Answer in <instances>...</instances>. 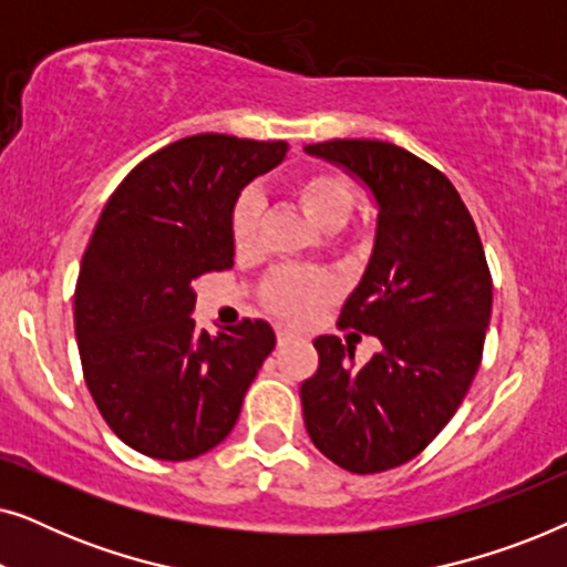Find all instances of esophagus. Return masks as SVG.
Returning a JSON list of instances; mask_svg holds the SVG:
<instances>
[{
  "instance_id": "esophagus-1",
  "label": "esophagus",
  "mask_w": 567,
  "mask_h": 567,
  "mask_svg": "<svg viewBox=\"0 0 567 567\" xmlns=\"http://www.w3.org/2000/svg\"><path fill=\"white\" fill-rule=\"evenodd\" d=\"M291 338H293V332H289V330H278V332H276V343H278V346H286Z\"/></svg>"
}]
</instances>
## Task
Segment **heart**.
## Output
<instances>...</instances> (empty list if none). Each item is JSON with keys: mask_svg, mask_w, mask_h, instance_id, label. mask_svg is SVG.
Here are the masks:
<instances>
[{"mask_svg": "<svg viewBox=\"0 0 567 567\" xmlns=\"http://www.w3.org/2000/svg\"><path fill=\"white\" fill-rule=\"evenodd\" d=\"M289 198L301 214L320 229L330 231L332 245L346 252H363L369 247V229L348 224L355 206L351 177L336 167H309L289 183ZM262 206L255 193H243L229 214V237L235 255L250 260L260 250ZM336 278L315 268L278 270L262 284V305L286 322H307L336 299Z\"/></svg>", "mask_w": 567, "mask_h": 567, "instance_id": "obj_1", "label": "heart"}]
</instances>
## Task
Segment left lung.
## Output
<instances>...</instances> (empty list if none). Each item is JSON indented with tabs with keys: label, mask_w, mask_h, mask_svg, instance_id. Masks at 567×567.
Returning a JSON list of instances; mask_svg holds the SVG:
<instances>
[{
	"label": "left lung",
	"mask_w": 567,
	"mask_h": 567,
	"mask_svg": "<svg viewBox=\"0 0 567 567\" xmlns=\"http://www.w3.org/2000/svg\"><path fill=\"white\" fill-rule=\"evenodd\" d=\"M305 150L359 177L379 206L374 252L338 328L377 336L382 351L355 367L351 346L320 336V367L299 392L312 444L338 467L374 475L421 454L462 405L483 361L493 278L441 169L377 138Z\"/></svg>",
	"instance_id": "1"
}]
</instances>
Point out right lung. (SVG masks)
Returning <instances> with one entry per match:
<instances>
[{
	"instance_id": "1",
	"label": "right lung",
	"mask_w": 567,
	"mask_h": 567,
	"mask_svg": "<svg viewBox=\"0 0 567 567\" xmlns=\"http://www.w3.org/2000/svg\"><path fill=\"white\" fill-rule=\"evenodd\" d=\"M286 142L196 134L123 177L100 214L74 289L87 390L123 444L185 462L235 429L247 386L276 346L262 320L196 328L193 281L235 266L231 206Z\"/></svg>"
}]
</instances>
